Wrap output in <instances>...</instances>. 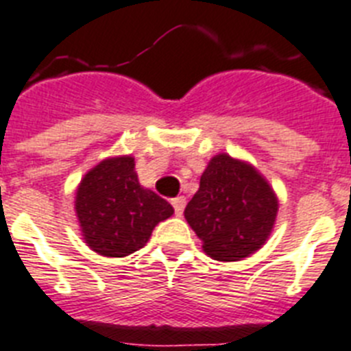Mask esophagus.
<instances>
[{"label": "esophagus", "instance_id": "34e87169", "mask_svg": "<svg viewBox=\"0 0 351 351\" xmlns=\"http://www.w3.org/2000/svg\"><path fill=\"white\" fill-rule=\"evenodd\" d=\"M171 204H173V207H175L176 215L180 216L182 213H184V209H185V198H184V196H176V198H173V200H171Z\"/></svg>", "mask_w": 351, "mask_h": 351}]
</instances>
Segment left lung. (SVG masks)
Segmentation results:
<instances>
[{
	"instance_id": "left-lung-1",
	"label": "left lung",
	"mask_w": 351,
	"mask_h": 351,
	"mask_svg": "<svg viewBox=\"0 0 351 351\" xmlns=\"http://www.w3.org/2000/svg\"><path fill=\"white\" fill-rule=\"evenodd\" d=\"M279 202L272 185L250 162L227 153L209 160L184 216L216 261H240L272 234Z\"/></svg>"
}]
</instances>
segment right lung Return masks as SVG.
Segmentation results:
<instances>
[{"instance_id": "add662e5", "label": "right lung", "mask_w": 351, "mask_h": 351, "mask_svg": "<svg viewBox=\"0 0 351 351\" xmlns=\"http://www.w3.org/2000/svg\"><path fill=\"white\" fill-rule=\"evenodd\" d=\"M173 213L169 202L142 187L131 155L108 156L77 185L75 215L82 240L108 258L142 249L156 225Z\"/></svg>"}]
</instances>
